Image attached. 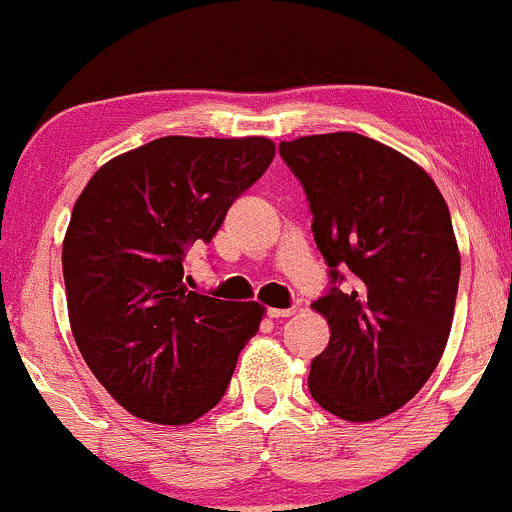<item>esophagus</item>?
Listing matches in <instances>:
<instances>
[{
    "label": "esophagus",
    "instance_id": "34e87169",
    "mask_svg": "<svg viewBox=\"0 0 512 512\" xmlns=\"http://www.w3.org/2000/svg\"><path fill=\"white\" fill-rule=\"evenodd\" d=\"M266 315L271 317V320H283V317L295 315V307H283V310H280V307H268Z\"/></svg>",
    "mask_w": 512,
    "mask_h": 512
}]
</instances>
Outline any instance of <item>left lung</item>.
I'll use <instances>...</instances> for the list:
<instances>
[{
    "mask_svg": "<svg viewBox=\"0 0 512 512\" xmlns=\"http://www.w3.org/2000/svg\"><path fill=\"white\" fill-rule=\"evenodd\" d=\"M278 151L329 266L315 310L332 334L307 386L342 420H378L425 386L447 346L461 273L449 207L425 170L368 136H302Z\"/></svg>",
    "mask_w": 512,
    "mask_h": 512,
    "instance_id": "obj_1",
    "label": "left lung"
}]
</instances>
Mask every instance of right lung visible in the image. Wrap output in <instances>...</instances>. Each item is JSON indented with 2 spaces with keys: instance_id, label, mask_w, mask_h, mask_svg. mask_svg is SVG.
<instances>
[{
  "instance_id": "1",
  "label": "right lung",
  "mask_w": 512,
  "mask_h": 512,
  "mask_svg": "<svg viewBox=\"0 0 512 512\" xmlns=\"http://www.w3.org/2000/svg\"><path fill=\"white\" fill-rule=\"evenodd\" d=\"M263 136H163L97 170L63 241L68 315L82 359L131 415L188 425L222 400L258 302L190 290L183 258L266 173Z\"/></svg>"
}]
</instances>
